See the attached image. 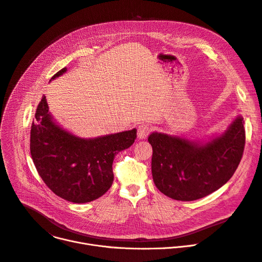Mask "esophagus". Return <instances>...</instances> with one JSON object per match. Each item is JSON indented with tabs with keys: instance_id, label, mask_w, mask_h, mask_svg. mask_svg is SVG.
Here are the masks:
<instances>
[{
	"instance_id": "obj_1",
	"label": "esophagus",
	"mask_w": 262,
	"mask_h": 262,
	"mask_svg": "<svg viewBox=\"0 0 262 262\" xmlns=\"http://www.w3.org/2000/svg\"><path fill=\"white\" fill-rule=\"evenodd\" d=\"M137 129L139 139H145L151 132V127L147 123H140L138 125Z\"/></svg>"
}]
</instances>
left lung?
Masks as SVG:
<instances>
[{"instance_id": "8db88e82", "label": "left lung", "mask_w": 262, "mask_h": 262, "mask_svg": "<svg viewBox=\"0 0 262 262\" xmlns=\"http://www.w3.org/2000/svg\"><path fill=\"white\" fill-rule=\"evenodd\" d=\"M243 123L242 117L236 118L223 135L204 144L150 134L151 172L157 188L171 199L193 201L224 185L234 175L245 150Z\"/></svg>"}]
</instances>
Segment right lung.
I'll use <instances>...</instances> for the list:
<instances>
[{"mask_svg":"<svg viewBox=\"0 0 262 262\" xmlns=\"http://www.w3.org/2000/svg\"><path fill=\"white\" fill-rule=\"evenodd\" d=\"M66 72L64 67L51 79ZM30 129V154L40 177L51 191L74 203L98 199L114 181L113 161L118 151L135 142L137 129L82 139L58 126L48 113L45 96Z\"/></svg>","mask_w":262,"mask_h":262,"instance_id":"right-lung-1","label":"right lung"}]
</instances>
